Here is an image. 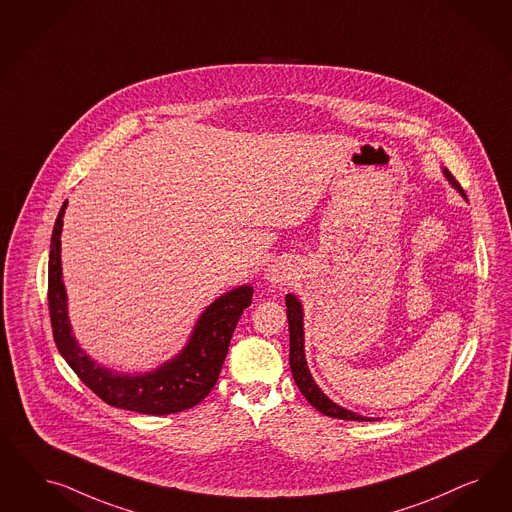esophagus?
<instances>
[{"label": "esophagus", "instance_id": "1", "mask_svg": "<svg viewBox=\"0 0 512 512\" xmlns=\"http://www.w3.org/2000/svg\"><path fill=\"white\" fill-rule=\"evenodd\" d=\"M268 279L274 283V285H285L287 283V279H289V276L281 270V268H278V266H272V268H268Z\"/></svg>", "mask_w": 512, "mask_h": 512}]
</instances>
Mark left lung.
I'll use <instances>...</instances> for the list:
<instances>
[{
  "label": "left lung",
  "mask_w": 512,
  "mask_h": 512,
  "mask_svg": "<svg viewBox=\"0 0 512 512\" xmlns=\"http://www.w3.org/2000/svg\"><path fill=\"white\" fill-rule=\"evenodd\" d=\"M450 184L456 187L462 195L464 189L456 182V178L445 171ZM285 306H287V319H289V338H291V347H289V362H291V372L295 377L296 387L304 394V398L326 417L341 420H373L368 417H360L357 413L343 409L340 405L328 400L325 394L321 392V388L315 385V381L311 379L310 370L306 366V357H304V323H302V306L296 300L295 295L285 296Z\"/></svg>",
  "instance_id": "left-lung-1"
}]
</instances>
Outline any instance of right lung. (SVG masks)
<instances>
[{"mask_svg":"<svg viewBox=\"0 0 512 512\" xmlns=\"http://www.w3.org/2000/svg\"><path fill=\"white\" fill-rule=\"evenodd\" d=\"M67 201L56 217L48 257V313L58 351L78 379L112 407L144 415H171L202 402L217 383L223 360L240 315L251 304V287H240L217 298L204 311L186 349L155 372L137 377L118 375L97 366L78 347L67 319V298L62 281L60 236Z\"/></svg>","mask_w":512,"mask_h":512,"instance_id":"right-lung-1","label":"right lung"}]
</instances>
